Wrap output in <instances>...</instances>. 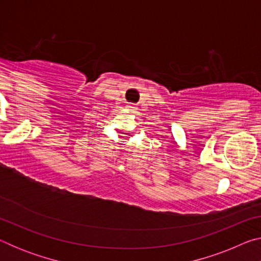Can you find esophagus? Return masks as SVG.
Listing matches in <instances>:
<instances>
[{"label":"esophagus","instance_id":"obj_1","mask_svg":"<svg viewBox=\"0 0 261 261\" xmlns=\"http://www.w3.org/2000/svg\"><path fill=\"white\" fill-rule=\"evenodd\" d=\"M129 108H130L131 110H135V109H136V106H135V105H130Z\"/></svg>","mask_w":261,"mask_h":261}]
</instances>
